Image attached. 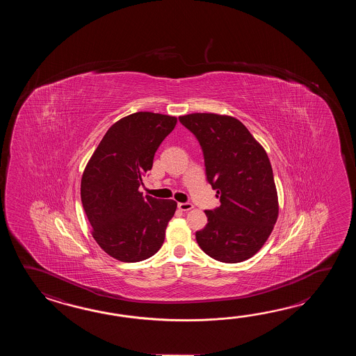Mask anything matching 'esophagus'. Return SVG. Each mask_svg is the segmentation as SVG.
Wrapping results in <instances>:
<instances>
[{"instance_id": "1", "label": "esophagus", "mask_w": 356, "mask_h": 356, "mask_svg": "<svg viewBox=\"0 0 356 356\" xmlns=\"http://www.w3.org/2000/svg\"><path fill=\"white\" fill-rule=\"evenodd\" d=\"M178 209L181 210V211H189V210H192L193 209V204H178Z\"/></svg>"}]
</instances>
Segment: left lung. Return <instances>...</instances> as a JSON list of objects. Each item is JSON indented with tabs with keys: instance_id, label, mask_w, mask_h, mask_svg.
<instances>
[{
	"instance_id": "obj_1",
	"label": "left lung",
	"mask_w": 356,
	"mask_h": 356,
	"mask_svg": "<svg viewBox=\"0 0 356 356\" xmlns=\"http://www.w3.org/2000/svg\"><path fill=\"white\" fill-rule=\"evenodd\" d=\"M181 124L202 147L207 181L220 206L196 232L200 248L225 264L253 257L264 247L279 216V198L267 152L242 122L232 115L192 113Z\"/></svg>"
}]
</instances>
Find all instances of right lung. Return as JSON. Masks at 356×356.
Wrapping results in <instances>:
<instances>
[{"mask_svg": "<svg viewBox=\"0 0 356 356\" xmlns=\"http://www.w3.org/2000/svg\"><path fill=\"white\" fill-rule=\"evenodd\" d=\"M177 118L137 112L115 122L99 143L81 178V202L99 247L122 262H140L161 248L173 200L143 196L138 188Z\"/></svg>", "mask_w": 356, "mask_h": 356, "instance_id": "1", "label": "right lung"}]
</instances>
